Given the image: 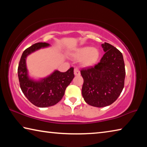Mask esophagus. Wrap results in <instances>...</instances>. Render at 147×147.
Here are the masks:
<instances>
[{
    "mask_svg": "<svg viewBox=\"0 0 147 147\" xmlns=\"http://www.w3.org/2000/svg\"><path fill=\"white\" fill-rule=\"evenodd\" d=\"M74 74L75 76H80V72L78 68H75L74 69Z\"/></svg>",
    "mask_w": 147,
    "mask_h": 147,
    "instance_id": "obj_1",
    "label": "esophagus"
}]
</instances>
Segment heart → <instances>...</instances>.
Returning <instances> with one entry per match:
<instances>
[{"mask_svg":"<svg viewBox=\"0 0 147 147\" xmlns=\"http://www.w3.org/2000/svg\"><path fill=\"white\" fill-rule=\"evenodd\" d=\"M73 56L77 60H80V63L83 67H89L97 63L100 58V52L94 47L84 46L76 49Z\"/></svg>","mask_w":147,"mask_h":147,"instance_id":"b5f03b06","label":"heart"}]
</instances>
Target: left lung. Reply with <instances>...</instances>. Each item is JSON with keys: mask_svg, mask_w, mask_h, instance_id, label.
I'll use <instances>...</instances> for the list:
<instances>
[{"mask_svg": "<svg viewBox=\"0 0 147 147\" xmlns=\"http://www.w3.org/2000/svg\"><path fill=\"white\" fill-rule=\"evenodd\" d=\"M104 54L95 66L81 70L82 94L86 103L102 108L113 103L124 88L125 67L123 54L108 43L102 44Z\"/></svg>", "mask_w": 147, "mask_h": 147, "instance_id": "1", "label": "left lung"}]
</instances>
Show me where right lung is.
<instances>
[{
	"label": "right lung",
	"mask_w": 147,
	"mask_h": 147,
	"mask_svg": "<svg viewBox=\"0 0 147 147\" xmlns=\"http://www.w3.org/2000/svg\"><path fill=\"white\" fill-rule=\"evenodd\" d=\"M51 47L47 43H37L26 49L22 54L18 67L20 87L24 96L36 106L39 108L55 105L63 97L66 88L74 77V68L65 73L54 70L44 78L34 79L30 76L26 66L28 56L41 49Z\"/></svg>",
	"instance_id": "obj_1"
}]
</instances>
